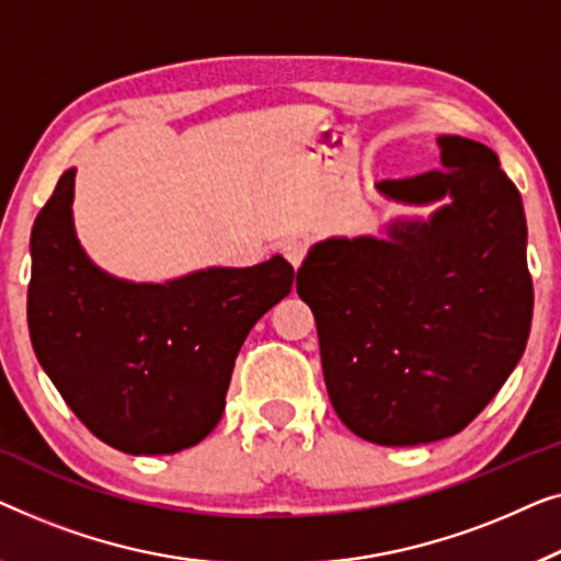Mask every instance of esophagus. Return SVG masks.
<instances>
[{
    "instance_id": "34e87169",
    "label": "esophagus",
    "mask_w": 561,
    "mask_h": 561,
    "mask_svg": "<svg viewBox=\"0 0 561 561\" xmlns=\"http://www.w3.org/2000/svg\"><path fill=\"white\" fill-rule=\"evenodd\" d=\"M282 254L291 266H295V270H299V264H302L305 256H307V241H302V239L284 241L282 243Z\"/></svg>"
}]
</instances>
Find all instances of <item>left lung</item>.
Here are the masks:
<instances>
[{"label":"left lung","mask_w":561,"mask_h":561,"mask_svg":"<svg viewBox=\"0 0 561 561\" xmlns=\"http://www.w3.org/2000/svg\"><path fill=\"white\" fill-rule=\"evenodd\" d=\"M437 145L447 170L376 187L397 203L447 205L430 220H393L386 239L314 243L297 272L335 414L386 447L468 427L506 383L531 330L516 185L480 141L445 134Z\"/></svg>","instance_id":"1"}]
</instances>
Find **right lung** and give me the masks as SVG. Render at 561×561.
<instances>
[{"instance_id":"add662e5","label":"right lung","mask_w":561,"mask_h":561,"mask_svg":"<svg viewBox=\"0 0 561 561\" xmlns=\"http://www.w3.org/2000/svg\"><path fill=\"white\" fill-rule=\"evenodd\" d=\"M76 170L37 213L27 325L35 356L73 414L129 455L198 445L226 407L249 330L289 295L282 256L247 270L193 272L134 284L101 272L73 228Z\"/></svg>"}]
</instances>
